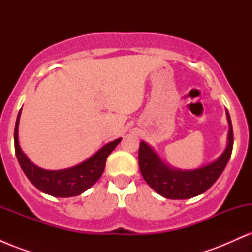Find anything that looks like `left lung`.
<instances>
[{
    "instance_id": "8db88e82",
    "label": "left lung",
    "mask_w": 252,
    "mask_h": 252,
    "mask_svg": "<svg viewBox=\"0 0 252 252\" xmlns=\"http://www.w3.org/2000/svg\"><path fill=\"white\" fill-rule=\"evenodd\" d=\"M230 124L228 142L225 152L215 162L194 170L172 169L167 167L147 143L141 142L138 149V166L147 184L160 195L168 199H189L206 192L220 176L231 158L233 147L232 123Z\"/></svg>"
}]
</instances>
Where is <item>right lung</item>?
<instances>
[{"label": "right lung", "mask_w": 252, "mask_h": 252, "mask_svg": "<svg viewBox=\"0 0 252 252\" xmlns=\"http://www.w3.org/2000/svg\"><path fill=\"white\" fill-rule=\"evenodd\" d=\"M20 114H21V110L17 115L15 131H14V143H15L17 161H19L26 176L30 179V181L37 189L53 196L67 198V196L79 195L86 189H89L92 185L96 184L105 168L106 158L121 142V138H117V140L105 144L94 156L72 168L63 170L41 169L28 160V158L22 153L19 146L17 129H19Z\"/></svg>", "instance_id": "obj_1"}]
</instances>
